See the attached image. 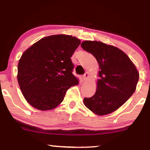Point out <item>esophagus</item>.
<instances>
[{
  "mask_svg": "<svg viewBox=\"0 0 150 150\" xmlns=\"http://www.w3.org/2000/svg\"><path fill=\"white\" fill-rule=\"evenodd\" d=\"M89 73H88V72H85V74H84V75L83 76V80L84 81H87V80L88 78H89Z\"/></svg>",
  "mask_w": 150,
  "mask_h": 150,
  "instance_id": "34e87169",
  "label": "esophagus"
}]
</instances>
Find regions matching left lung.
Instances as JSON below:
<instances>
[{"label": "left lung", "mask_w": 150, "mask_h": 150, "mask_svg": "<svg viewBox=\"0 0 150 150\" xmlns=\"http://www.w3.org/2000/svg\"><path fill=\"white\" fill-rule=\"evenodd\" d=\"M81 47L91 53L100 66L97 90L84 104L94 113L104 115L122 106L136 90L138 71L125 53L116 47L97 41H85Z\"/></svg>", "instance_id": "1"}]
</instances>
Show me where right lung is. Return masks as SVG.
<instances>
[{"label":"right lung","mask_w":150,"mask_h":150,"mask_svg":"<svg viewBox=\"0 0 150 150\" xmlns=\"http://www.w3.org/2000/svg\"><path fill=\"white\" fill-rule=\"evenodd\" d=\"M79 39L66 35L44 38L28 48L18 65V81L24 97L37 109L51 110L64 99L68 89L79 83L72 74L71 57Z\"/></svg>","instance_id":"right-lung-1"}]
</instances>
